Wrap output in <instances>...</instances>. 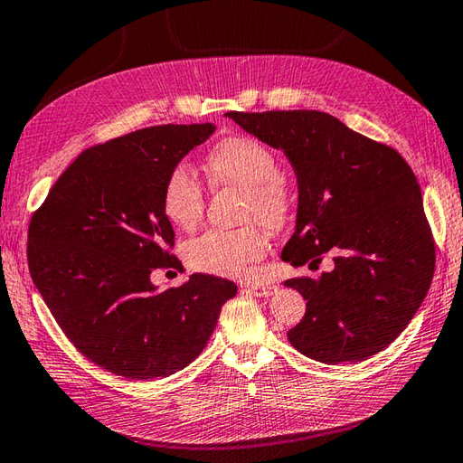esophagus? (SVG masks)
Returning <instances> with one entry per match:
<instances>
[{"label":"esophagus","instance_id":"obj_1","mask_svg":"<svg viewBox=\"0 0 463 463\" xmlns=\"http://www.w3.org/2000/svg\"><path fill=\"white\" fill-rule=\"evenodd\" d=\"M246 289H249L250 294H254L256 298H270V296H274L276 294V286H272V284H249V286H244Z\"/></svg>","mask_w":463,"mask_h":463}]
</instances>
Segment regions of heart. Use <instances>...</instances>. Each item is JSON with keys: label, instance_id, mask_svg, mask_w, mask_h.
<instances>
[{"label": "heart", "instance_id": "1", "mask_svg": "<svg viewBox=\"0 0 463 463\" xmlns=\"http://www.w3.org/2000/svg\"><path fill=\"white\" fill-rule=\"evenodd\" d=\"M205 169L214 183L244 189V221H258L278 231L288 222L294 209L292 189L278 175L280 164L270 147L249 136L224 137L207 154ZM161 209L169 222L179 229H193L205 209V191L187 165L169 171L161 189ZM268 249V234L246 224L236 231L213 229L193 239L185 256L197 272L219 276H242L252 262L260 260Z\"/></svg>", "mask_w": 463, "mask_h": 463}]
</instances>
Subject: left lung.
<instances>
[{
  "label": "left lung",
  "instance_id": "8db88e82",
  "mask_svg": "<svg viewBox=\"0 0 463 463\" xmlns=\"http://www.w3.org/2000/svg\"><path fill=\"white\" fill-rule=\"evenodd\" d=\"M242 130L282 149L298 177L296 231L282 260L333 270L286 280L307 299L288 331L319 363H357L401 335L432 284L436 246L422 193L404 157L317 110L227 112Z\"/></svg>",
  "mask_w": 463,
  "mask_h": 463
}]
</instances>
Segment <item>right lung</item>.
<instances>
[{
  "instance_id": "1",
  "label": "right lung",
  "mask_w": 463,
  "mask_h": 463,
  "mask_svg": "<svg viewBox=\"0 0 463 463\" xmlns=\"http://www.w3.org/2000/svg\"><path fill=\"white\" fill-rule=\"evenodd\" d=\"M213 132V124L152 126L84 149L31 217L33 284L72 345L118 377L185 369L236 296L234 282L209 274L167 289L149 280L157 268H183L161 189Z\"/></svg>"
}]
</instances>
